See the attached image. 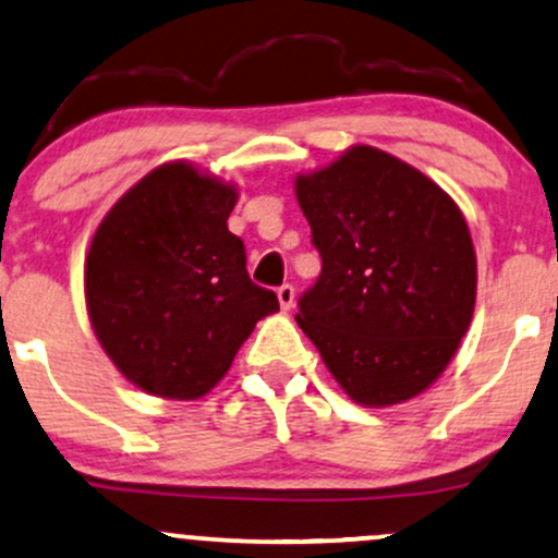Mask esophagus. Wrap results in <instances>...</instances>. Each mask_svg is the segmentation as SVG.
Segmentation results:
<instances>
[{
	"label": "esophagus",
	"mask_w": 558,
	"mask_h": 558,
	"mask_svg": "<svg viewBox=\"0 0 558 558\" xmlns=\"http://www.w3.org/2000/svg\"><path fill=\"white\" fill-rule=\"evenodd\" d=\"M278 301H280V306H283L286 312H288V308L293 306V301H296V288L288 286V283L280 286L278 288Z\"/></svg>",
	"instance_id": "1"
}]
</instances>
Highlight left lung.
Listing matches in <instances>:
<instances>
[{"label": "left lung", "mask_w": 558, "mask_h": 558, "mask_svg": "<svg viewBox=\"0 0 558 558\" xmlns=\"http://www.w3.org/2000/svg\"><path fill=\"white\" fill-rule=\"evenodd\" d=\"M322 272L296 322L359 405L387 408L439 379L475 308V252L454 199L405 160L353 145L296 177Z\"/></svg>", "instance_id": "1"}]
</instances>
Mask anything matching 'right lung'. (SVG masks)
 <instances>
[{"instance_id": "add662e5", "label": "right lung", "mask_w": 558, "mask_h": 558, "mask_svg": "<svg viewBox=\"0 0 558 558\" xmlns=\"http://www.w3.org/2000/svg\"><path fill=\"white\" fill-rule=\"evenodd\" d=\"M233 184L173 160L106 213L85 257V304L113 366L147 395L197 400L226 377L278 296L252 283L228 231Z\"/></svg>"}]
</instances>
